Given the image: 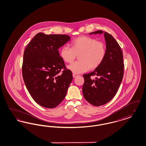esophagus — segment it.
I'll return each mask as SVG.
<instances>
[{"instance_id": "esophagus-1", "label": "esophagus", "mask_w": 146, "mask_h": 146, "mask_svg": "<svg viewBox=\"0 0 146 146\" xmlns=\"http://www.w3.org/2000/svg\"><path fill=\"white\" fill-rule=\"evenodd\" d=\"M79 76L78 74H73V78H76L77 76Z\"/></svg>"}]
</instances>
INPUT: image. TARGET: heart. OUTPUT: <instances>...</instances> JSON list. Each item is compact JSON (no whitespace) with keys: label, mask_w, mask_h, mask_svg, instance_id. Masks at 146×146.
Masks as SVG:
<instances>
[{"label":"heart","mask_w":146,"mask_h":146,"mask_svg":"<svg viewBox=\"0 0 146 146\" xmlns=\"http://www.w3.org/2000/svg\"><path fill=\"white\" fill-rule=\"evenodd\" d=\"M72 48L64 45L60 54L66 63H71L78 55L79 61L72 63L68 68L74 73H82L98 67L104 61L106 46L104 42L87 36H81L72 42Z\"/></svg>","instance_id":"obj_1"}]
</instances>
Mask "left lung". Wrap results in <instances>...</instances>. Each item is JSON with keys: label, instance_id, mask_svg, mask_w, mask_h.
Instances as JSON below:
<instances>
[{"label": "left lung", "instance_id": "left-lung-1", "mask_svg": "<svg viewBox=\"0 0 146 146\" xmlns=\"http://www.w3.org/2000/svg\"><path fill=\"white\" fill-rule=\"evenodd\" d=\"M101 30L91 32L102 34ZM106 55L102 64L93 72L84 74L82 91L85 99L90 104L100 106L106 104L117 94L124 75L123 55L121 49L111 35L104 32ZM92 76L96 78L93 79Z\"/></svg>", "mask_w": 146, "mask_h": 146}]
</instances>
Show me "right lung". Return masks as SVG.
Returning <instances> with one entry per match:
<instances>
[{
  "instance_id": "right-lung-1",
  "label": "right lung",
  "mask_w": 146,
  "mask_h": 146,
  "mask_svg": "<svg viewBox=\"0 0 146 146\" xmlns=\"http://www.w3.org/2000/svg\"><path fill=\"white\" fill-rule=\"evenodd\" d=\"M70 40L67 35L39 33L25 50L22 68L24 82L33 100L45 108H53L60 104L73 80L72 72L66 69L58 50Z\"/></svg>"
}]
</instances>
